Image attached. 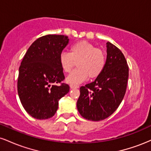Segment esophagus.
Returning a JSON list of instances; mask_svg holds the SVG:
<instances>
[{"instance_id":"esophagus-1","label":"esophagus","mask_w":151,"mask_h":151,"mask_svg":"<svg viewBox=\"0 0 151 151\" xmlns=\"http://www.w3.org/2000/svg\"><path fill=\"white\" fill-rule=\"evenodd\" d=\"M70 88L71 89H77V88H79V86L74 85V84H70Z\"/></svg>"}]
</instances>
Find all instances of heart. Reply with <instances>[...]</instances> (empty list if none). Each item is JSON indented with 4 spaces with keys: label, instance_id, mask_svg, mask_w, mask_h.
Wrapping results in <instances>:
<instances>
[{
    "label": "heart",
    "instance_id": "b5f03b06",
    "mask_svg": "<svg viewBox=\"0 0 151 151\" xmlns=\"http://www.w3.org/2000/svg\"><path fill=\"white\" fill-rule=\"evenodd\" d=\"M76 63L78 68L67 78L71 84L83 82L88 77L90 79L99 77L106 65L105 53L87 41H79L71 46L70 52H62L60 55V64L67 73H70Z\"/></svg>",
    "mask_w": 151,
    "mask_h": 151
}]
</instances>
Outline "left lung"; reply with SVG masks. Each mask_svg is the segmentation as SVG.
Segmentation results:
<instances>
[{
	"label": "left lung",
	"mask_w": 151,
	"mask_h": 151,
	"mask_svg": "<svg viewBox=\"0 0 151 151\" xmlns=\"http://www.w3.org/2000/svg\"><path fill=\"white\" fill-rule=\"evenodd\" d=\"M107 58L103 72L92 82L81 86L77 106L87 120H104L116 110L126 93L129 66L124 54L106 42Z\"/></svg>",
	"instance_id": "8db88e82"
}]
</instances>
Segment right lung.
<instances>
[{"label":"right lung","instance_id":"add662e5","mask_svg":"<svg viewBox=\"0 0 151 151\" xmlns=\"http://www.w3.org/2000/svg\"><path fill=\"white\" fill-rule=\"evenodd\" d=\"M67 36L47 35L31 45L19 67L18 93L25 110L37 119L52 117L58 101L70 91L60 64Z\"/></svg>","mask_w":151,"mask_h":151}]
</instances>
